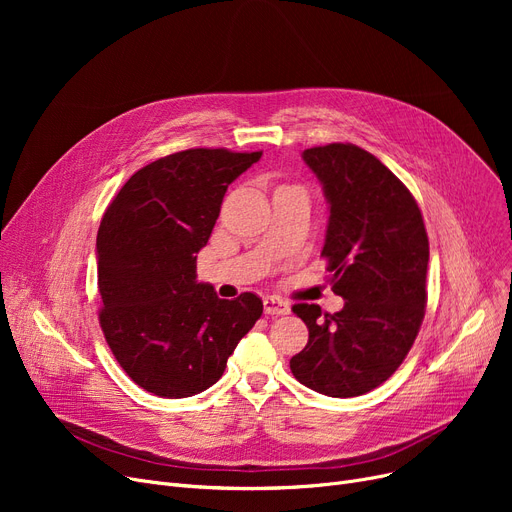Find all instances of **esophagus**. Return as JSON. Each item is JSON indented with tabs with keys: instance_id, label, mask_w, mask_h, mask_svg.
<instances>
[{
	"instance_id": "34e87169",
	"label": "esophagus",
	"mask_w": 512,
	"mask_h": 512,
	"mask_svg": "<svg viewBox=\"0 0 512 512\" xmlns=\"http://www.w3.org/2000/svg\"><path fill=\"white\" fill-rule=\"evenodd\" d=\"M263 311L267 315H288L290 305L286 301H282L280 297H265L263 299Z\"/></svg>"
}]
</instances>
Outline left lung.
Listing matches in <instances>:
<instances>
[{
    "label": "left lung",
    "mask_w": 512,
    "mask_h": 512,
    "mask_svg": "<svg viewBox=\"0 0 512 512\" xmlns=\"http://www.w3.org/2000/svg\"><path fill=\"white\" fill-rule=\"evenodd\" d=\"M303 159L330 205L321 257L344 307H292L309 342L290 359V371L319 394L361 396L390 378L419 334L429 240L409 188L369 151L332 143L305 149Z\"/></svg>",
    "instance_id": "obj_1"
}]
</instances>
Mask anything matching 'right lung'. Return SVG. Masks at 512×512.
<instances>
[{
    "mask_svg": "<svg viewBox=\"0 0 512 512\" xmlns=\"http://www.w3.org/2000/svg\"><path fill=\"white\" fill-rule=\"evenodd\" d=\"M261 151L186 149L134 172L97 232L99 324L128 378L161 398L199 394L263 313L253 292L226 301L197 282L228 184Z\"/></svg>",
    "mask_w": 512,
    "mask_h": 512,
    "instance_id": "add662e5",
    "label": "right lung"
}]
</instances>
